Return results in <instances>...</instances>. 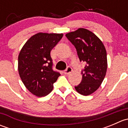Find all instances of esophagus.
Masks as SVG:
<instances>
[{
	"instance_id": "34e87169",
	"label": "esophagus",
	"mask_w": 128,
	"mask_h": 128,
	"mask_svg": "<svg viewBox=\"0 0 128 128\" xmlns=\"http://www.w3.org/2000/svg\"><path fill=\"white\" fill-rule=\"evenodd\" d=\"M72 71V68L71 67L69 66L67 68V69H66L65 70H64V74H69L70 73H71Z\"/></svg>"
}]
</instances>
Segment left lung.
Masks as SVG:
<instances>
[{
    "label": "left lung",
    "mask_w": 128,
    "mask_h": 128,
    "mask_svg": "<svg viewBox=\"0 0 128 128\" xmlns=\"http://www.w3.org/2000/svg\"><path fill=\"white\" fill-rule=\"evenodd\" d=\"M66 36L76 48L80 61L85 64L82 70V80L75 88L81 95H90L99 88L105 77L107 69L105 48L94 33L84 28H78Z\"/></svg>",
    "instance_id": "1"
}]
</instances>
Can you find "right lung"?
Wrapping results in <instances>:
<instances>
[{
	"label": "right lung",
	"instance_id": "1",
	"mask_svg": "<svg viewBox=\"0 0 128 128\" xmlns=\"http://www.w3.org/2000/svg\"><path fill=\"white\" fill-rule=\"evenodd\" d=\"M62 34L39 33L26 42L18 56V72L23 83L33 95H48L60 76L52 69L50 52L62 38Z\"/></svg>",
	"mask_w": 128,
	"mask_h": 128
}]
</instances>
